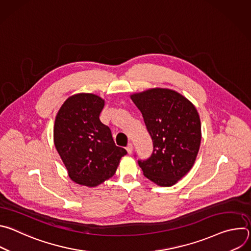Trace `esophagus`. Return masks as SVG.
Wrapping results in <instances>:
<instances>
[{"label":"esophagus","mask_w":251,"mask_h":251,"mask_svg":"<svg viewBox=\"0 0 251 251\" xmlns=\"http://www.w3.org/2000/svg\"><path fill=\"white\" fill-rule=\"evenodd\" d=\"M126 150H127L128 154H132V152H133V145L131 144V143H129V144L127 145V147H126Z\"/></svg>","instance_id":"obj_1"}]
</instances>
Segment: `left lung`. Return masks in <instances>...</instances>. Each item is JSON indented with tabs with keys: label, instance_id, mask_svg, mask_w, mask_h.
Returning <instances> with one entry per match:
<instances>
[{
	"label": "left lung",
	"instance_id": "8db88e82",
	"mask_svg": "<svg viewBox=\"0 0 251 251\" xmlns=\"http://www.w3.org/2000/svg\"><path fill=\"white\" fill-rule=\"evenodd\" d=\"M153 141V152L138 164L145 176L161 187L175 185L192 169L201 145L196 107L171 89L153 88L131 95Z\"/></svg>",
	"mask_w": 251,
	"mask_h": 251
}]
</instances>
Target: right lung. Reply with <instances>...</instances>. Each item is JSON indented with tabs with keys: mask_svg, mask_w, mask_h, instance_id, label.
<instances>
[{
	"mask_svg": "<svg viewBox=\"0 0 251 251\" xmlns=\"http://www.w3.org/2000/svg\"><path fill=\"white\" fill-rule=\"evenodd\" d=\"M103 107L104 100L97 95L75 94L65 100L55 117V148L69 177L86 187L108 180L127 154L115 145L110 128L100 121Z\"/></svg>",
	"mask_w": 251,
	"mask_h": 251,
	"instance_id": "right-lung-1",
	"label": "right lung"
}]
</instances>
